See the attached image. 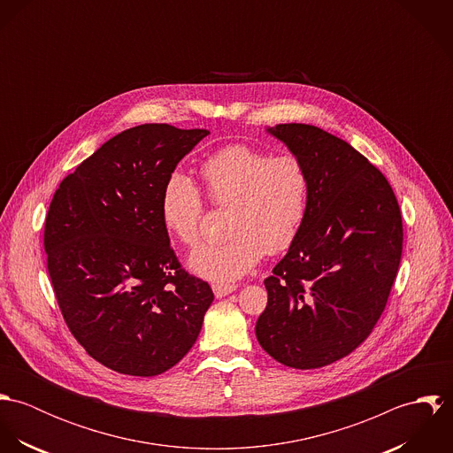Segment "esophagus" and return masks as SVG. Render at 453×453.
Instances as JSON below:
<instances>
[{
	"mask_svg": "<svg viewBox=\"0 0 453 453\" xmlns=\"http://www.w3.org/2000/svg\"><path fill=\"white\" fill-rule=\"evenodd\" d=\"M237 289V284H223V282H214L212 284V291L216 295V298H223L230 293H234Z\"/></svg>",
	"mask_w": 453,
	"mask_h": 453,
	"instance_id": "34e87169",
	"label": "esophagus"
}]
</instances>
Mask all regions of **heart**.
<instances>
[{
	"mask_svg": "<svg viewBox=\"0 0 453 453\" xmlns=\"http://www.w3.org/2000/svg\"><path fill=\"white\" fill-rule=\"evenodd\" d=\"M209 200L228 207L230 235L195 251L190 266L211 280H235L263 258L286 251L300 235L311 203V174L296 155H273L250 144H232L200 165ZM165 230L195 248L202 239L205 202L194 181L173 174L160 198Z\"/></svg>",
	"mask_w": 453,
	"mask_h": 453,
	"instance_id": "heart-1",
	"label": "heart"
}]
</instances>
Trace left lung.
I'll return each mask as SVG.
<instances>
[{"label": "left lung", "instance_id": "8db88e82", "mask_svg": "<svg viewBox=\"0 0 453 453\" xmlns=\"http://www.w3.org/2000/svg\"><path fill=\"white\" fill-rule=\"evenodd\" d=\"M311 174L300 235L265 279L257 338L298 370L357 349L380 319L403 253V219L386 176L343 139L307 124L266 129Z\"/></svg>", "mask_w": 453, "mask_h": 453}]
</instances>
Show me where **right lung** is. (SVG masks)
Instances as JSON below:
<instances>
[{
    "label": "right lung",
    "instance_id": "1",
    "mask_svg": "<svg viewBox=\"0 0 453 453\" xmlns=\"http://www.w3.org/2000/svg\"><path fill=\"white\" fill-rule=\"evenodd\" d=\"M209 134L144 124L67 174L45 219L47 268L65 324L110 370L153 377L180 363L214 300L176 258L160 218L164 187Z\"/></svg>",
    "mask_w": 453,
    "mask_h": 453
}]
</instances>
